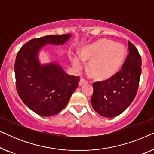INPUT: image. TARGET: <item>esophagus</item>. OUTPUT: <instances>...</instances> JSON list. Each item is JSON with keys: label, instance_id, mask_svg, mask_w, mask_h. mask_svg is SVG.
I'll return each instance as SVG.
<instances>
[{"label": "esophagus", "instance_id": "obj_1", "mask_svg": "<svg viewBox=\"0 0 154 154\" xmlns=\"http://www.w3.org/2000/svg\"><path fill=\"white\" fill-rule=\"evenodd\" d=\"M87 83H88V81H86V80L84 79L83 78H81V79H80V81H79V85L80 86H81L82 85H83V84H86Z\"/></svg>", "mask_w": 154, "mask_h": 154}]
</instances>
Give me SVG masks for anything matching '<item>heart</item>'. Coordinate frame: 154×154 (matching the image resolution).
Listing matches in <instances>:
<instances>
[{
	"mask_svg": "<svg viewBox=\"0 0 154 154\" xmlns=\"http://www.w3.org/2000/svg\"><path fill=\"white\" fill-rule=\"evenodd\" d=\"M123 45L108 39H100L82 48L80 56L72 54L71 60L78 69L83 67V61H89L88 69L97 79L105 80L116 74L125 57Z\"/></svg>",
	"mask_w": 154,
	"mask_h": 154,
	"instance_id": "obj_1",
	"label": "heart"
}]
</instances>
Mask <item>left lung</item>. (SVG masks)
Here are the masks:
<instances>
[{"instance_id": "left-lung-1", "label": "left lung", "mask_w": 154, "mask_h": 154, "mask_svg": "<svg viewBox=\"0 0 154 154\" xmlns=\"http://www.w3.org/2000/svg\"><path fill=\"white\" fill-rule=\"evenodd\" d=\"M129 54L121 70L104 81L93 83L91 104L94 110L106 118L123 113L135 98L141 73L142 59L138 50L128 41Z\"/></svg>"}]
</instances>
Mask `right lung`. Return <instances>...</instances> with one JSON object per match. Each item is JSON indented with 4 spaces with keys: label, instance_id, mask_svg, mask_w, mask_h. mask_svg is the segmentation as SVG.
Here are the masks:
<instances>
[{
    "label": "right lung",
    "instance_id": "add662e5",
    "mask_svg": "<svg viewBox=\"0 0 154 154\" xmlns=\"http://www.w3.org/2000/svg\"><path fill=\"white\" fill-rule=\"evenodd\" d=\"M71 35H50L32 39L17 54V91L22 102L42 116L55 115L65 108L79 86L80 77L67 74L55 63L41 65L38 53L46 44L62 45Z\"/></svg>",
    "mask_w": 154,
    "mask_h": 154
}]
</instances>
